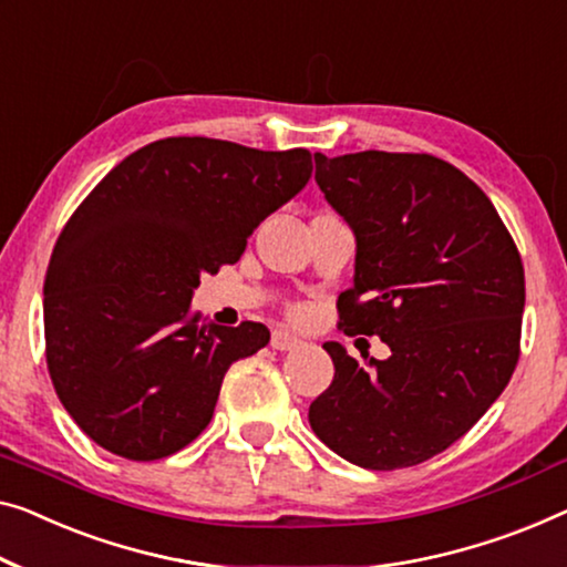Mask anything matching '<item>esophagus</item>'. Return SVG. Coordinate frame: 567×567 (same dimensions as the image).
Here are the masks:
<instances>
[{
    "label": "esophagus",
    "mask_w": 567,
    "mask_h": 567,
    "mask_svg": "<svg viewBox=\"0 0 567 567\" xmlns=\"http://www.w3.org/2000/svg\"><path fill=\"white\" fill-rule=\"evenodd\" d=\"M269 346H272L275 351H295V349H300L302 341H300L298 336H292V333H287V331H275Z\"/></svg>",
    "instance_id": "obj_1"
}]
</instances>
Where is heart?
Segmentation results:
<instances>
[{"instance_id": "heart-1", "label": "heart", "mask_w": 567, "mask_h": 567, "mask_svg": "<svg viewBox=\"0 0 567 567\" xmlns=\"http://www.w3.org/2000/svg\"><path fill=\"white\" fill-rule=\"evenodd\" d=\"M292 316H295V318H302V310L298 308V310H295V312H292Z\"/></svg>"}]
</instances>
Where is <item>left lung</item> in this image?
I'll return each instance as SVG.
<instances>
[{"label": "left lung", "mask_w": 567, "mask_h": 567, "mask_svg": "<svg viewBox=\"0 0 567 567\" xmlns=\"http://www.w3.org/2000/svg\"><path fill=\"white\" fill-rule=\"evenodd\" d=\"M316 183L357 234L343 333L392 357L361 367L328 341L336 374L312 433L349 463L394 471L443 453L492 408L519 361L525 267L486 193L412 152H316Z\"/></svg>", "instance_id": "left-lung-1"}]
</instances>
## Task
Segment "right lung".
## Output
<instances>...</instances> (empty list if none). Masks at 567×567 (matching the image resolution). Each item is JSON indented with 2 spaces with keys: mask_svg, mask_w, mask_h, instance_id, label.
Segmentation results:
<instances>
[{
  "mask_svg": "<svg viewBox=\"0 0 567 567\" xmlns=\"http://www.w3.org/2000/svg\"><path fill=\"white\" fill-rule=\"evenodd\" d=\"M310 173L302 147L167 137L124 157L75 208L50 257L42 316L58 400L91 441L157 461L206 430L224 374L269 331L200 323L193 290L239 261Z\"/></svg>",
  "mask_w": 567,
  "mask_h": 567,
  "instance_id": "add662e5",
  "label": "right lung"
}]
</instances>
